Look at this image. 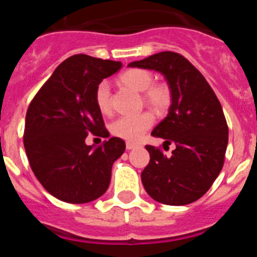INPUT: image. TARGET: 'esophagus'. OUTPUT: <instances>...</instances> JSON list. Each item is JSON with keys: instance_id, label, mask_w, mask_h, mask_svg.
<instances>
[{"instance_id": "obj_1", "label": "esophagus", "mask_w": 257, "mask_h": 257, "mask_svg": "<svg viewBox=\"0 0 257 257\" xmlns=\"http://www.w3.org/2000/svg\"><path fill=\"white\" fill-rule=\"evenodd\" d=\"M136 147H139V144H136V143H133V142H127L126 143V148L128 149V151L136 148Z\"/></svg>"}]
</instances>
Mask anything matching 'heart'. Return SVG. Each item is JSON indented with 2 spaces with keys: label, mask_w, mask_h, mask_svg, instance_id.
Instances as JSON below:
<instances>
[{
  "label": "heart",
  "mask_w": 257,
  "mask_h": 257,
  "mask_svg": "<svg viewBox=\"0 0 257 257\" xmlns=\"http://www.w3.org/2000/svg\"><path fill=\"white\" fill-rule=\"evenodd\" d=\"M121 81L128 87L143 92V99L156 112H166L172 101L171 87L165 82L153 83V74L147 69L134 68L126 70L121 76ZM95 103L103 114L110 113V86L106 81H101L95 90ZM154 122L152 112L139 114L121 115L110 123V133L124 140H139L143 134L149 130Z\"/></svg>",
  "instance_id": "1"
}]
</instances>
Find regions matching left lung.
I'll use <instances>...</instances> for the list:
<instances>
[{
    "mask_svg": "<svg viewBox=\"0 0 257 257\" xmlns=\"http://www.w3.org/2000/svg\"><path fill=\"white\" fill-rule=\"evenodd\" d=\"M128 67L160 72L172 92L169 114L152 135L176 148L166 157L161 148L145 145L151 161L142 172L143 185L163 205H189L210 189L224 166L229 131L221 104L201 72L178 52H158Z\"/></svg>",
    "mask_w": 257,
    "mask_h": 257,
    "instance_id": "left-lung-1",
    "label": "left lung"
}]
</instances>
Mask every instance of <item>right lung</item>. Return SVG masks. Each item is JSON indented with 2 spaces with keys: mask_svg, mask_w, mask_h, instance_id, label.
Returning <instances> with one entry per match:
<instances>
[{
  "mask_svg": "<svg viewBox=\"0 0 257 257\" xmlns=\"http://www.w3.org/2000/svg\"><path fill=\"white\" fill-rule=\"evenodd\" d=\"M121 67V61L85 54L70 56L29 104L24 127L29 165L42 187L60 201L87 203L108 189L112 166L126 144L110 138L94 148L85 140L90 133L109 136L95 103V90Z\"/></svg>",
  "mask_w": 257,
  "mask_h": 257,
  "instance_id": "add662e5",
  "label": "right lung"
}]
</instances>
